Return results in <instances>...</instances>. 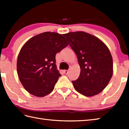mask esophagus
I'll list each match as a JSON object with an SVG mask.
<instances>
[{
    "label": "esophagus",
    "instance_id": "34e87169",
    "mask_svg": "<svg viewBox=\"0 0 129 129\" xmlns=\"http://www.w3.org/2000/svg\"><path fill=\"white\" fill-rule=\"evenodd\" d=\"M68 72H69L68 70H65L63 71V73H64L65 74H68Z\"/></svg>",
    "mask_w": 129,
    "mask_h": 129
}]
</instances>
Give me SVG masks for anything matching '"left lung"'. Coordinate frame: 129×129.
Here are the masks:
<instances>
[{
  "label": "left lung",
  "mask_w": 129,
  "mask_h": 129,
  "mask_svg": "<svg viewBox=\"0 0 129 129\" xmlns=\"http://www.w3.org/2000/svg\"><path fill=\"white\" fill-rule=\"evenodd\" d=\"M78 59L81 71L73 81L74 88L87 97L102 91L113 75V59L106 45L98 38L83 31L63 35Z\"/></svg>",
  "instance_id": "obj_1"
}]
</instances>
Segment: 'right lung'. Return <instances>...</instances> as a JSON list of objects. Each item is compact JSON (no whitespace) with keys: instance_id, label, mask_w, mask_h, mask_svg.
<instances>
[{"instance_id":"right-lung-1","label":"right lung","mask_w":129,"mask_h":129,"mask_svg":"<svg viewBox=\"0 0 129 129\" xmlns=\"http://www.w3.org/2000/svg\"><path fill=\"white\" fill-rule=\"evenodd\" d=\"M68 45L62 35L50 32L35 36L23 45L17 57V72L28 93L43 97L53 91L61 76L55 55Z\"/></svg>"}]
</instances>
